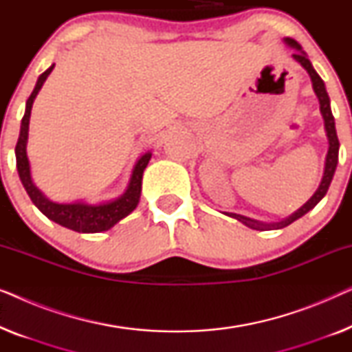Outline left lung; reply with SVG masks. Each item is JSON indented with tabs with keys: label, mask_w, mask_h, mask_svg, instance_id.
<instances>
[{
	"label": "left lung",
	"mask_w": 352,
	"mask_h": 352,
	"mask_svg": "<svg viewBox=\"0 0 352 352\" xmlns=\"http://www.w3.org/2000/svg\"><path fill=\"white\" fill-rule=\"evenodd\" d=\"M285 43H287L288 46L295 47L296 52H295V54H293V57H295V60H298L302 67H305L306 72L311 76L312 88H314V93L317 94V98H319L320 113H322V117H324V122H325V131H327V138H329V152H327L325 170H324V176H322V181H320V184H319V189L314 192V195H312L311 199L307 200L306 204L302 205L300 210H296L295 213L288 216V218L282 219V221H277V223H261V221L247 218V216L235 214V213H228V216H230V218H235L237 221H240V223H243L245 226H248V228L256 229V230L287 228V226L292 224L293 221L300 219L301 216H305L307 213V211L314 208V206L319 204L322 199H324V195L327 194V190H329L330 182H331V179H333L336 165H338L340 141H338V136H336L335 118H333V115H331L330 98H329V94H327L324 80H322L320 76L317 75V72L314 70V67H312L309 59H307V57H306L305 51H301V45H298V41L293 40V38H285Z\"/></svg>",
	"instance_id": "1"
}]
</instances>
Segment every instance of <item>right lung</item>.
I'll return each instance as SVG.
<instances>
[{"instance_id":"right-lung-1","label":"right lung","mask_w":352,"mask_h":352,"mask_svg":"<svg viewBox=\"0 0 352 352\" xmlns=\"http://www.w3.org/2000/svg\"><path fill=\"white\" fill-rule=\"evenodd\" d=\"M52 69H54V64H52L46 72H43L40 78L36 81L35 89L32 91L30 98L27 99L25 113H23L22 124H21V134H19V141L16 146L19 177H21L28 197H30L36 208L40 210L46 218H50L57 224L64 226L67 229L75 230V232H83V234L102 232V230H109L110 228H113L120 219H123L124 216H128L138 206L139 197H141L142 175L148 160H151L152 153L146 152L141 158H139L136 166H134L133 170L131 179H129L128 189L124 190V194L120 195L118 199L105 201V204H99V205H89V204H83V201H75V204H56V201H51L50 199H46V197L41 194L40 189H38L32 181L30 163H28V158H27V139H28V123H30L33 100H35L38 91L41 89L43 83H45L47 75L51 74Z\"/></svg>"}]
</instances>
